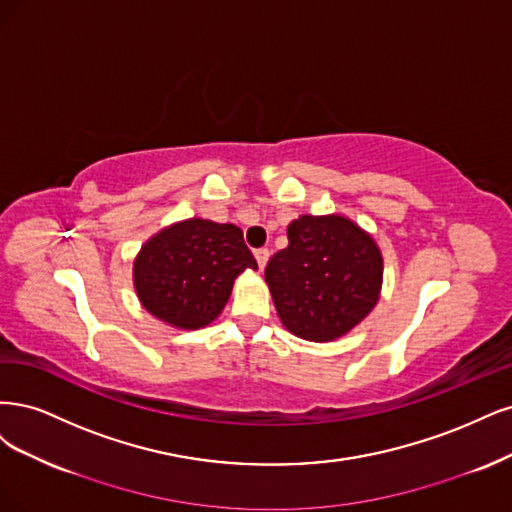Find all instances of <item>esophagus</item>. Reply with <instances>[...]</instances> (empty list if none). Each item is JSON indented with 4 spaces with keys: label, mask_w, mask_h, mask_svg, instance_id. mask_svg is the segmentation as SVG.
<instances>
[{
    "label": "esophagus",
    "mask_w": 512,
    "mask_h": 512,
    "mask_svg": "<svg viewBox=\"0 0 512 512\" xmlns=\"http://www.w3.org/2000/svg\"><path fill=\"white\" fill-rule=\"evenodd\" d=\"M255 259H257L259 270H263V268H266L268 259H270V251H268V249H257V251H255Z\"/></svg>",
    "instance_id": "34e87169"
}]
</instances>
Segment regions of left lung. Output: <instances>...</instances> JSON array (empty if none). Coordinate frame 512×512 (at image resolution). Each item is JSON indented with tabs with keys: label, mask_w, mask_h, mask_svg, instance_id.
Here are the masks:
<instances>
[{
	"label": "left lung",
	"mask_w": 512,
	"mask_h": 512,
	"mask_svg": "<svg viewBox=\"0 0 512 512\" xmlns=\"http://www.w3.org/2000/svg\"><path fill=\"white\" fill-rule=\"evenodd\" d=\"M289 246L266 266L276 312L291 334L329 342L364 321L383 285V255L368 232L340 214H302Z\"/></svg>",
	"instance_id": "8db88e82"
}]
</instances>
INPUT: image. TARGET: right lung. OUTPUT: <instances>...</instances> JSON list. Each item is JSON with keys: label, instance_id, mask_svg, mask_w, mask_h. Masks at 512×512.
<instances>
[{"label": "right lung", "instance_id": "obj_1", "mask_svg": "<svg viewBox=\"0 0 512 512\" xmlns=\"http://www.w3.org/2000/svg\"><path fill=\"white\" fill-rule=\"evenodd\" d=\"M257 261L232 223L187 219L161 229L134 261L142 306L178 329H200L221 315L234 280Z\"/></svg>", "mask_w": 512, "mask_h": 512}]
</instances>
